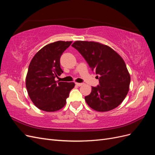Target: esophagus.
I'll return each instance as SVG.
<instances>
[{
  "label": "esophagus",
  "mask_w": 155,
  "mask_h": 155,
  "mask_svg": "<svg viewBox=\"0 0 155 155\" xmlns=\"http://www.w3.org/2000/svg\"><path fill=\"white\" fill-rule=\"evenodd\" d=\"M76 85L78 87H81L83 85V83H76Z\"/></svg>",
  "instance_id": "1"
}]
</instances>
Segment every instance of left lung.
<instances>
[{"label":"left lung","instance_id":"8db88e82","mask_svg":"<svg viewBox=\"0 0 155 155\" xmlns=\"http://www.w3.org/2000/svg\"><path fill=\"white\" fill-rule=\"evenodd\" d=\"M76 48L97 75L100 85L85 97L88 105L99 112L115 109L129 90L130 76L122 58L109 46L94 41H75Z\"/></svg>","mask_w":155,"mask_h":155}]
</instances>
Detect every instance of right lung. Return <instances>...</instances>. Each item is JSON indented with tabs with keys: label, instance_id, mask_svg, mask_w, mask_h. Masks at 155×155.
Segmentation results:
<instances>
[{
	"label": "right lung",
	"instance_id": "1",
	"mask_svg": "<svg viewBox=\"0 0 155 155\" xmlns=\"http://www.w3.org/2000/svg\"><path fill=\"white\" fill-rule=\"evenodd\" d=\"M72 41H58L45 46L32 58L26 78V87L31 101L38 109L55 112L65 105L73 82L55 80L63 72L60 58Z\"/></svg>",
	"mask_w": 155,
	"mask_h": 155
}]
</instances>
